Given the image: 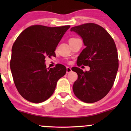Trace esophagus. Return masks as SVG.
Segmentation results:
<instances>
[{
    "label": "esophagus",
    "instance_id": "1",
    "mask_svg": "<svg viewBox=\"0 0 131 131\" xmlns=\"http://www.w3.org/2000/svg\"><path fill=\"white\" fill-rule=\"evenodd\" d=\"M71 68L70 67H67V73H70L71 72Z\"/></svg>",
    "mask_w": 131,
    "mask_h": 131
}]
</instances>
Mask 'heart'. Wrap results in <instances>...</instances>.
<instances>
[{
  "label": "heart",
  "mask_w": 131,
  "mask_h": 131,
  "mask_svg": "<svg viewBox=\"0 0 131 131\" xmlns=\"http://www.w3.org/2000/svg\"><path fill=\"white\" fill-rule=\"evenodd\" d=\"M71 39H74V38H71Z\"/></svg>",
  "instance_id": "b5f03b06"
}]
</instances>
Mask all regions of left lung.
Masks as SVG:
<instances>
[{
  "instance_id": "8db88e82",
  "label": "left lung",
  "mask_w": 131,
  "mask_h": 131,
  "mask_svg": "<svg viewBox=\"0 0 131 131\" xmlns=\"http://www.w3.org/2000/svg\"><path fill=\"white\" fill-rule=\"evenodd\" d=\"M70 31L79 34L85 46L78 57L77 65L90 67L89 71L72 68L78 76L73 92L81 101L94 103L106 96L113 85L119 67L116 47L109 33L97 24L85 23Z\"/></svg>"
}]
</instances>
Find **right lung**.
Segmentation results:
<instances>
[{"instance_id":"right-lung-1","label":"right lung","mask_w":131,"mask_h":131,"mask_svg":"<svg viewBox=\"0 0 131 131\" xmlns=\"http://www.w3.org/2000/svg\"><path fill=\"white\" fill-rule=\"evenodd\" d=\"M70 28L32 25L13 43L10 69L18 91L28 101L39 103L50 98L57 81L65 74L67 68L61 64L47 68L45 58L55 56L56 47Z\"/></svg>"}]
</instances>
